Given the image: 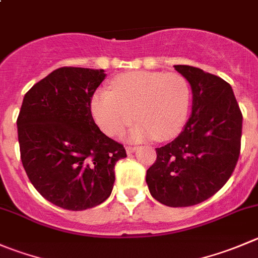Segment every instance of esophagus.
Returning a JSON list of instances; mask_svg holds the SVG:
<instances>
[{
  "mask_svg": "<svg viewBox=\"0 0 258 258\" xmlns=\"http://www.w3.org/2000/svg\"><path fill=\"white\" fill-rule=\"evenodd\" d=\"M137 150V146H126V151H127V155H131L134 154L135 151Z\"/></svg>",
  "mask_w": 258,
  "mask_h": 258,
  "instance_id": "1",
  "label": "esophagus"
}]
</instances>
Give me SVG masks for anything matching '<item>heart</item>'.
<instances>
[{
	"instance_id": "obj_1",
	"label": "heart",
	"mask_w": 258,
	"mask_h": 258,
	"mask_svg": "<svg viewBox=\"0 0 258 258\" xmlns=\"http://www.w3.org/2000/svg\"><path fill=\"white\" fill-rule=\"evenodd\" d=\"M191 88L177 73L132 72L116 77L112 91L92 99V113L108 136H118L134 121L131 139L167 141L181 132L190 111Z\"/></svg>"
}]
</instances>
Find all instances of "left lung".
I'll return each instance as SVG.
<instances>
[{"mask_svg": "<svg viewBox=\"0 0 258 258\" xmlns=\"http://www.w3.org/2000/svg\"><path fill=\"white\" fill-rule=\"evenodd\" d=\"M174 68L191 87V116L174 141L157 147L146 182L160 203L190 207L213 197L234 171L242 112L226 81L196 67Z\"/></svg>", "mask_w": 258, "mask_h": 258, "instance_id": "8db88e82", "label": "left lung"}]
</instances>
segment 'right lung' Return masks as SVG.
Returning <instances> with one entry per match:
<instances>
[{"mask_svg":"<svg viewBox=\"0 0 258 258\" xmlns=\"http://www.w3.org/2000/svg\"><path fill=\"white\" fill-rule=\"evenodd\" d=\"M102 69L62 67L24 97L17 117L22 166L46 201L68 211L103 203L114 184L123 145L99 130L91 111Z\"/></svg>","mask_w":258,"mask_h":258,"instance_id":"add662e5","label":"right lung"}]
</instances>
